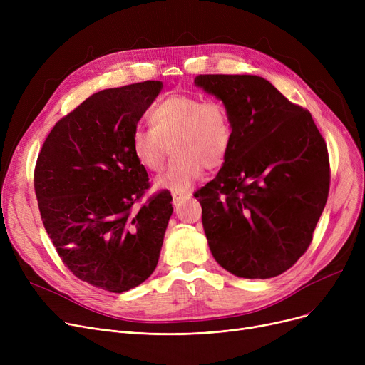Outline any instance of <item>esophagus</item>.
Segmentation results:
<instances>
[{
  "label": "esophagus",
  "instance_id": "1",
  "mask_svg": "<svg viewBox=\"0 0 365 365\" xmlns=\"http://www.w3.org/2000/svg\"><path fill=\"white\" fill-rule=\"evenodd\" d=\"M171 197H173V204L178 205L179 202L189 200L190 194H187V192H171Z\"/></svg>",
  "mask_w": 365,
  "mask_h": 365
}]
</instances>
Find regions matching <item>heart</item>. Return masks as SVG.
<instances>
[{"instance_id": "heart-1", "label": "heart", "mask_w": 365, "mask_h": 365, "mask_svg": "<svg viewBox=\"0 0 365 365\" xmlns=\"http://www.w3.org/2000/svg\"><path fill=\"white\" fill-rule=\"evenodd\" d=\"M150 123L152 127H138L131 136L139 164L157 173L163 170L171 146L176 155L164 175L157 178V187L187 192L201 179L204 165L217 168L231 152L234 125L220 102L171 94L150 110Z\"/></svg>"}]
</instances>
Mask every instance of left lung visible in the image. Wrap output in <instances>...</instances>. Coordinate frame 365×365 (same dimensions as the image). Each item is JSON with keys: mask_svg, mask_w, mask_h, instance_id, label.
Returning a JSON list of instances; mask_svg holds the SVG:
<instances>
[{"mask_svg": "<svg viewBox=\"0 0 365 365\" xmlns=\"http://www.w3.org/2000/svg\"><path fill=\"white\" fill-rule=\"evenodd\" d=\"M227 108L234 140L197 195L216 262L240 278L285 272L308 250L327 202V145L312 115L257 75H198Z\"/></svg>", "mask_w": 365, "mask_h": 365, "instance_id": "obj_1", "label": "left lung"}]
</instances>
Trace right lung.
<instances>
[{"mask_svg":"<svg viewBox=\"0 0 365 365\" xmlns=\"http://www.w3.org/2000/svg\"><path fill=\"white\" fill-rule=\"evenodd\" d=\"M161 88V81H143L91 94L56 123L35 165L38 208L62 262L110 293L155 271L173 213L165 190L133 210L149 178L131 136Z\"/></svg>","mask_w":365,"mask_h":365,"instance_id":"obj_1","label":"right lung"}]
</instances>
